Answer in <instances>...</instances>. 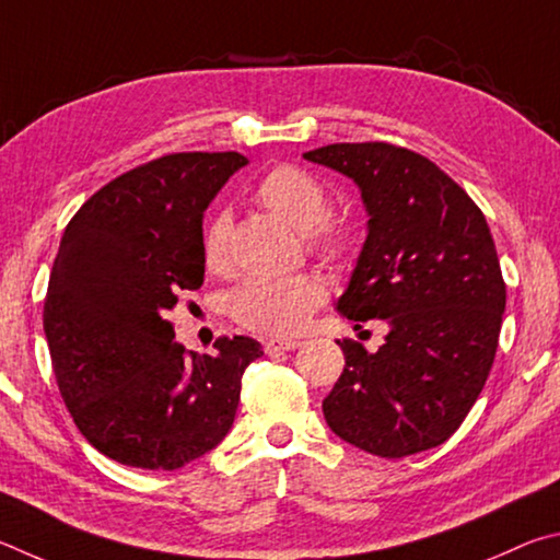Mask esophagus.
I'll use <instances>...</instances> for the list:
<instances>
[{
    "instance_id": "1",
    "label": "esophagus",
    "mask_w": 560,
    "mask_h": 560,
    "mask_svg": "<svg viewBox=\"0 0 560 560\" xmlns=\"http://www.w3.org/2000/svg\"><path fill=\"white\" fill-rule=\"evenodd\" d=\"M298 347H300L298 339H268L265 341V354L275 357V354H282V351H292Z\"/></svg>"
}]
</instances>
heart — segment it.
Instances as JSON below:
<instances>
[{"instance_id": "obj_1", "label": "heart", "mask_w": 560, "mask_h": 560, "mask_svg": "<svg viewBox=\"0 0 560 560\" xmlns=\"http://www.w3.org/2000/svg\"><path fill=\"white\" fill-rule=\"evenodd\" d=\"M255 199L280 219L305 231L307 243L331 262H347L357 250V229L345 219L327 215L329 194L315 174L280 164L255 184ZM231 223L223 213L211 215L201 233L203 268L213 275L229 272ZM327 300L325 280L315 272L288 278H253L233 292L231 317L241 327L270 337H292Z\"/></svg>"}]
</instances>
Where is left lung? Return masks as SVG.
I'll list each match as a JSON object with an SVG mask.
<instances>
[{"label": "left lung", "instance_id": "obj_1", "mask_svg": "<svg viewBox=\"0 0 560 560\" xmlns=\"http://www.w3.org/2000/svg\"><path fill=\"white\" fill-rule=\"evenodd\" d=\"M305 160L354 179L364 248L337 310L386 319L376 354L337 341L345 371L322 400L327 425L359 450L406 457L463 425L494 364L506 285L479 206L428 156L388 142H341Z\"/></svg>", "mask_w": 560, "mask_h": 560}]
</instances>
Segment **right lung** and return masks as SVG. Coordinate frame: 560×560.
I'll return each mask as SVG.
<instances>
[{
    "instance_id": "1",
    "label": "right lung",
    "mask_w": 560,
    "mask_h": 560,
    "mask_svg": "<svg viewBox=\"0 0 560 560\" xmlns=\"http://www.w3.org/2000/svg\"><path fill=\"white\" fill-rule=\"evenodd\" d=\"M245 164L238 152L164 154L97 189L66 225L44 331L66 408L115 463L172 472L233 425L260 345L221 337L213 357L196 354L164 317L203 285V211Z\"/></svg>"
}]
</instances>
